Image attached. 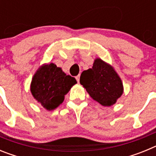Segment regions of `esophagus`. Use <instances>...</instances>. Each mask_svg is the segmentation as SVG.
<instances>
[{"label":"esophagus","instance_id":"1","mask_svg":"<svg viewBox=\"0 0 156 156\" xmlns=\"http://www.w3.org/2000/svg\"><path fill=\"white\" fill-rule=\"evenodd\" d=\"M80 75H78V76H76V79L77 82H79V81H80Z\"/></svg>","mask_w":156,"mask_h":156}]
</instances>
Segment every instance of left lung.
I'll list each match as a JSON object with an SVG mask.
<instances>
[{
  "label": "left lung",
  "instance_id": "1",
  "mask_svg": "<svg viewBox=\"0 0 156 156\" xmlns=\"http://www.w3.org/2000/svg\"><path fill=\"white\" fill-rule=\"evenodd\" d=\"M80 82L94 100L104 106L115 104L123 90L118 74L100 58L95 60L92 69L83 72Z\"/></svg>",
  "mask_w": 156,
  "mask_h": 156
}]
</instances>
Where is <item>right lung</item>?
I'll return each instance as SVG.
<instances>
[{"label":"right lung","mask_w":156,"mask_h":156,"mask_svg":"<svg viewBox=\"0 0 156 156\" xmlns=\"http://www.w3.org/2000/svg\"><path fill=\"white\" fill-rule=\"evenodd\" d=\"M75 83L74 77L66 75L61 68L50 63L36 73L32 80L31 93L45 108L52 110L62 103L65 95Z\"/></svg>","instance_id":"add662e5"}]
</instances>
